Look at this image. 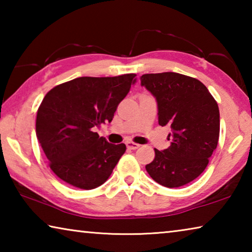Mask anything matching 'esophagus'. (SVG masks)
Here are the masks:
<instances>
[{
  "label": "esophagus",
  "mask_w": 252,
  "mask_h": 252,
  "mask_svg": "<svg viewBox=\"0 0 252 252\" xmlns=\"http://www.w3.org/2000/svg\"><path fill=\"white\" fill-rule=\"evenodd\" d=\"M126 148H127V149H130V150H136V149L140 148V144L135 143V142L127 141V142H126Z\"/></svg>",
  "instance_id": "obj_1"
}]
</instances>
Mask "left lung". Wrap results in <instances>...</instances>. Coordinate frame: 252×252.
Returning a JSON list of instances; mask_svg holds the SVG:
<instances>
[{
	"label": "left lung",
	"mask_w": 252,
	"mask_h": 252,
	"mask_svg": "<svg viewBox=\"0 0 252 252\" xmlns=\"http://www.w3.org/2000/svg\"><path fill=\"white\" fill-rule=\"evenodd\" d=\"M141 85L156 96L159 125L172 129L171 146L155 149L147 171L163 187L185 186L204 171L218 144V103L202 82L176 72L143 74Z\"/></svg>",
	"instance_id": "left-lung-1"
}]
</instances>
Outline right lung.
<instances>
[{"label":"right lung","instance_id":"add662e5","mask_svg":"<svg viewBox=\"0 0 252 252\" xmlns=\"http://www.w3.org/2000/svg\"><path fill=\"white\" fill-rule=\"evenodd\" d=\"M134 83V73L81 76L46 93L37 109L35 130L57 177L83 190L108 180L126 147L109 143L94 129L112 121Z\"/></svg>","mask_w":252,"mask_h":252}]
</instances>
